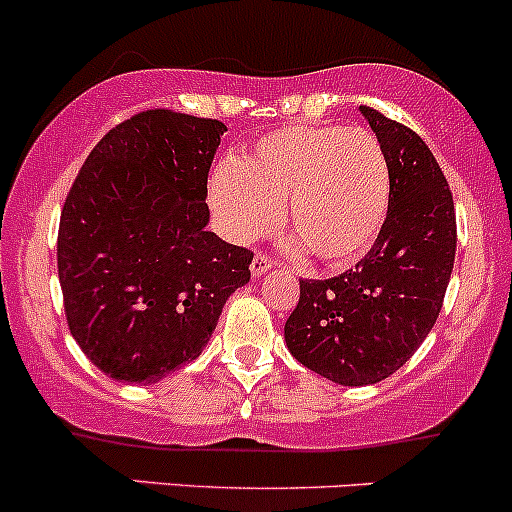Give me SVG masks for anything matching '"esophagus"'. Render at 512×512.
Listing matches in <instances>:
<instances>
[{"instance_id": "1", "label": "esophagus", "mask_w": 512, "mask_h": 512, "mask_svg": "<svg viewBox=\"0 0 512 512\" xmlns=\"http://www.w3.org/2000/svg\"><path fill=\"white\" fill-rule=\"evenodd\" d=\"M272 265H275V262H272L270 257H267V255H262V252H257V255L252 257L250 275L255 277V280H260V277L265 275V272H270V270H272Z\"/></svg>"}]
</instances>
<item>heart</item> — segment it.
<instances>
[{
	"instance_id": "heart-1",
	"label": "heart",
	"mask_w": 512,
	"mask_h": 512,
	"mask_svg": "<svg viewBox=\"0 0 512 512\" xmlns=\"http://www.w3.org/2000/svg\"><path fill=\"white\" fill-rule=\"evenodd\" d=\"M220 232L250 242L280 223L329 267L361 260L379 240L391 205V168L366 128L294 123L260 138L242 163L220 160L208 180Z\"/></svg>"
}]
</instances>
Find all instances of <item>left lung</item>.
<instances>
[{"instance_id": "left-lung-1", "label": "left lung", "mask_w": 512, "mask_h": 512, "mask_svg": "<svg viewBox=\"0 0 512 512\" xmlns=\"http://www.w3.org/2000/svg\"><path fill=\"white\" fill-rule=\"evenodd\" d=\"M384 146L391 205L376 245L354 270L299 282L285 324L289 354L342 386L399 371L441 312L456 257V210L441 165L418 133L359 106Z\"/></svg>"}]
</instances>
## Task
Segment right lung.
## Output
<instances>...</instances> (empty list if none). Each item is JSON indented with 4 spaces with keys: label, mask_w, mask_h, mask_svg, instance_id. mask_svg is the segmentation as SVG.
<instances>
[{
    "label": "right lung",
    "mask_w": 512,
    "mask_h": 512,
    "mask_svg": "<svg viewBox=\"0 0 512 512\" xmlns=\"http://www.w3.org/2000/svg\"><path fill=\"white\" fill-rule=\"evenodd\" d=\"M225 123L143 111L81 165L59 223V282L81 352L106 376L156 384L198 359L252 252L208 232V173Z\"/></svg>",
    "instance_id": "add662e5"
}]
</instances>
